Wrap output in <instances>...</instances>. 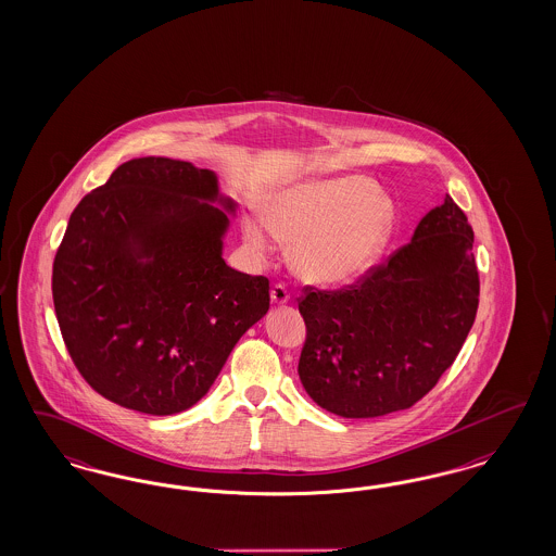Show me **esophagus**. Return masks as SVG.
Returning <instances> with one entry per match:
<instances>
[{"instance_id": "34e87169", "label": "esophagus", "mask_w": 556, "mask_h": 556, "mask_svg": "<svg viewBox=\"0 0 556 556\" xmlns=\"http://www.w3.org/2000/svg\"><path fill=\"white\" fill-rule=\"evenodd\" d=\"M270 302H273L275 306H286L289 302L288 288L281 286V283L273 286V288H270Z\"/></svg>"}]
</instances>
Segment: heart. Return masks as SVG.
Wrapping results in <instances>:
<instances>
[{"label":"heart","instance_id":"heart-1","mask_svg":"<svg viewBox=\"0 0 556 556\" xmlns=\"http://www.w3.org/2000/svg\"><path fill=\"white\" fill-rule=\"evenodd\" d=\"M396 222L399 210L390 194L376 191L364 176H339L275 192L265 219L244 217L242 238L258 256H267L275 238L291 242L289 263L298 277L337 286L382 258Z\"/></svg>","mask_w":556,"mask_h":556}]
</instances>
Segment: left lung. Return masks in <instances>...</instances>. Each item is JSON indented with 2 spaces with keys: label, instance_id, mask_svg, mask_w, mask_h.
<instances>
[{
  "label": "left lung",
  "instance_id": "left-lung-1",
  "mask_svg": "<svg viewBox=\"0 0 556 556\" xmlns=\"http://www.w3.org/2000/svg\"><path fill=\"white\" fill-rule=\"evenodd\" d=\"M475 231L450 194L364 281L304 289L307 396L345 419L410 408L454 364L479 307Z\"/></svg>",
  "mask_w": 556,
  "mask_h": 556
}]
</instances>
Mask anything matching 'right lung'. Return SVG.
Returning a JSON list of instances; mask_svg holds the SVG:
<instances>
[{
  "label": "right lung",
  "instance_id": "1",
  "mask_svg": "<svg viewBox=\"0 0 556 556\" xmlns=\"http://www.w3.org/2000/svg\"><path fill=\"white\" fill-rule=\"evenodd\" d=\"M233 211L213 170L155 155L121 164L79 201L53 263V304L98 394L182 413L267 314V277L224 261Z\"/></svg>",
  "mask_w": 556,
  "mask_h": 556
}]
</instances>
